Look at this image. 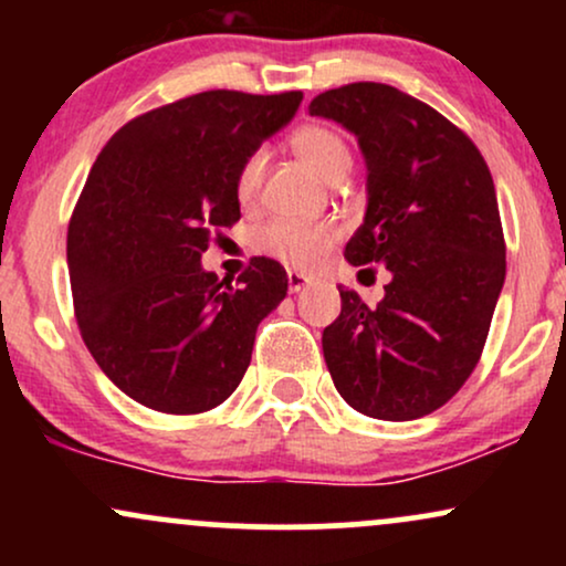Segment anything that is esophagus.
<instances>
[{
	"mask_svg": "<svg viewBox=\"0 0 566 566\" xmlns=\"http://www.w3.org/2000/svg\"><path fill=\"white\" fill-rule=\"evenodd\" d=\"M308 282H311V279L305 276L303 271H287V290L290 292H301Z\"/></svg>",
	"mask_w": 566,
	"mask_h": 566,
	"instance_id": "esophagus-1",
	"label": "esophagus"
}]
</instances>
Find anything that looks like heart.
Returning a JSON list of instances; mask_svg holds the SVG:
<instances>
[{
    "instance_id": "1",
    "label": "heart",
    "mask_w": 566,
    "mask_h": 566,
    "mask_svg": "<svg viewBox=\"0 0 566 566\" xmlns=\"http://www.w3.org/2000/svg\"><path fill=\"white\" fill-rule=\"evenodd\" d=\"M292 151L324 180L343 178L350 167V148L340 133L327 125H303L290 135ZM263 151H252L237 170L233 191L242 205H252L261 191ZM340 229L333 220H295L274 218L263 223L252 237V247L290 269H314L333 252Z\"/></svg>"
}]
</instances>
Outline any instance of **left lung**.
I'll return each mask as SVG.
<instances>
[{"mask_svg": "<svg viewBox=\"0 0 566 566\" xmlns=\"http://www.w3.org/2000/svg\"><path fill=\"white\" fill-rule=\"evenodd\" d=\"M308 112L350 129L367 159V216L346 244L348 263L391 271L378 305L337 287L324 361L356 412L423 418L471 378L505 282L490 167L463 129L391 84H343Z\"/></svg>", "mask_w": 566, "mask_h": 566, "instance_id": "obj_1", "label": "left lung"}]
</instances>
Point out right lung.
Returning a JSON list of instances; mask_svg holds the SVG:
<instances>
[{"label":"right lung","instance_id":"right-lung-1","mask_svg":"<svg viewBox=\"0 0 566 566\" xmlns=\"http://www.w3.org/2000/svg\"><path fill=\"white\" fill-rule=\"evenodd\" d=\"M303 93L207 90L135 116L97 154L69 220V274L84 346L143 407L197 415L242 382L255 329L287 271L252 258L237 284L201 269L212 233L242 218L239 165Z\"/></svg>","mask_w":566,"mask_h":566}]
</instances>
